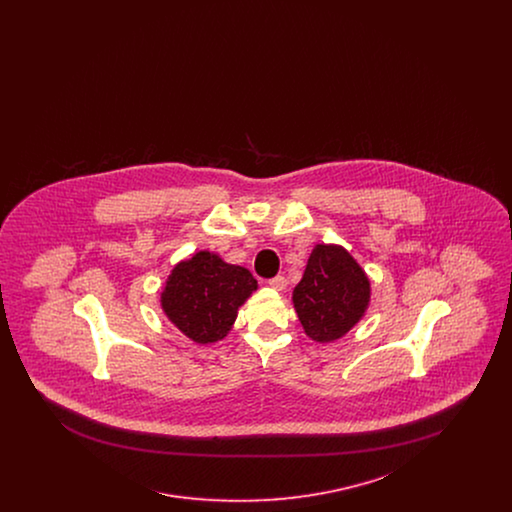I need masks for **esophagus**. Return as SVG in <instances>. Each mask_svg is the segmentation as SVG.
<instances>
[{
  "mask_svg": "<svg viewBox=\"0 0 512 512\" xmlns=\"http://www.w3.org/2000/svg\"><path fill=\"white\" fill-rule=\"evenodd\" d=\"M268 286H270L272 290H278V292H282V290L286 288V278L278 274V276H274V278H270V280H268Z\"/></svg>",
  "mask_w": 512,
  "mask_h": 512,
  "instance_id": "obj_1",
  "label": "esophagus"
}]
</instances>
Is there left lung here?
I'll return each instance as SVG.
<instances>
[{
    "label": "left lung",
    "mask_w": 512,
    "mask_h": 512,
    "mask_svg": "<svg viewBox=\"0 0 512 512\" xmlns=\"http://www.w3.org/2000/svg\"><path fill=\"white\" fill-rule=\"evenodd\" d=\"M368 299L365 270L338 245H317L293 290V307L305 334L320 343L345 336L365 315Z\"/></svg>",
    "instance_id": "obj_1"
}]
</instances>
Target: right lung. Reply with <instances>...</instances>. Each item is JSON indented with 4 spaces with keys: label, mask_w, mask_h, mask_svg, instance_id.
Returning a JSON list of instances; mask_svg holds the SVG:
<instances>
[{
    "label": "right lung",
    "mask_w": 512,
    "mask_h": 512,
    "mask_svg": "<svg viewBox=\"0 0 512 512\" xmlns=\"http://www.w3.org/2000/svg\"><path fill=\"white\" fill-rule=\"evenodd\" d=\"M257 290V280L244 267L199 251L172 270L161 305L174 326L197 343H211L228 334L240 305Z\"/></svg>",
    "instance_id": "1"
}]
</instances>
